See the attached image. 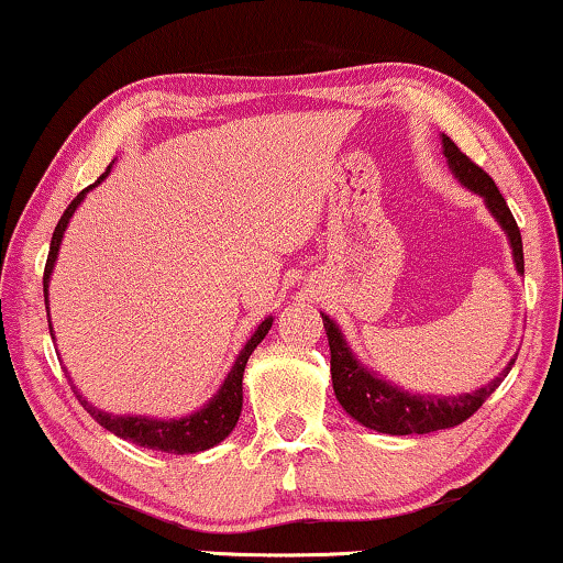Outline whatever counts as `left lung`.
Listing matches in <instances>:
<instances>
[{
  "label": "left lung",
  "instance_id": "left-lung-1",
  "mask_svg": "<svg viewBox=\"0 0 563 563\" xmlns=\"http://www.w3.org/2000/svg\"><path fill=\"white\" fill-rule=\"evenodd\" d=\"M443 156L449 161L451 174L456 176L461 187H466L474 195H479L492 212V218L499 222L505 230L507 241L512 249V261L518 274L526 272L522 264V238L520 228L515 222L510 207H507L505 197L499 195L497 184L484 174V168L474 164L472 158L464 156L456 148L451 137L441 135ZM322 314V325H325L328 343H330V374H333V389L338 402L353 420L361 422L364 428H372L376 433L387 435H426L433 430H445L459 426L472 418L479 410L492 391L505 382L510 374L515 358H510L503 372L484 387L474 391H464V395H420V391H407L397 387L395 382L384 379L382 374L372 372L358 361L356 353L345 341V335L338 328V322L330 314Z\"/></svg>",
  "mask_w": 563,
  "mask_h": 563
}]
</instances>
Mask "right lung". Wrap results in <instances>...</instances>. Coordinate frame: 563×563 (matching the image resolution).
I'll use <instances>...</instances> for the list:
<instances>
[{
  "instance_id": "1",
  "label": "right lung",
  "mask_w": 563,
  "mask_h": 563,
  "mask_svg": "<svg viewBox=\"0 0 563 563\" xmlns=\"http://www.w3.org/2000/svg\"><path fill=\"white\" fill-rule=\"evenodd\" d=\"M110 168L112 164L107 166V172L99 176L95 184H89L87 189L79 191V195L74 197V202L66 207V212L60 214L56 230H53V238H51V251H48V261H45V274H43V295H45V310H48V284H51V276H53V266H56L58 261V249H60V241H64V233L68 228V222H71L76 207L84 202V197L89 195L91 189L99 187L107 176H110ZM272 322L274 318L268 314L266 320H261V325L253 330V335L245 341V345L238 353L233 366H230V372L225 376V382L220 384V389L214 391L210 397V402L199 407L191 415H184V418H148V415H114V412H104L99 410L89 402L87 397L81 395L79 387L71 382V389L74 395L79 397V402L84 405V410H87L91 418H95L99 426L110 430L118 438H125V441L135 443V445H143V449H153V451H164V453H199V451H207L212 449V445H218L220 441H225V438L233 433L238 418H241V410H243V372H245V364H249L251 353L256 345L264 341L268 330H272ZM48 328H51V335H53V325H51V310H48ZM56 338V335H53Z\"/></svg>"
}]
</instances>
